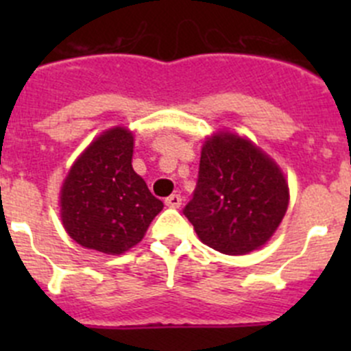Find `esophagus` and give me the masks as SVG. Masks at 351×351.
Returning a JSON list of instances; mask_svg holds the SVG:
<instances>
[{
  "label": "esophagus",
  "mask_w": 351,
  "mask_h": 351,
  "mask_svg": "<svg viewBox=\"0 0 351 351\" xmlns=\"http://www.w3.org/2000/svg\"><path fill=\"white\" fill-rule=\"evenodd\" d=\"M165 204L168 205V207H171V208H178L180 205H182V197H180L178 193H173V195L166 197Z\"/></svg>",
  "instance_id": "1"
}]
</instances>
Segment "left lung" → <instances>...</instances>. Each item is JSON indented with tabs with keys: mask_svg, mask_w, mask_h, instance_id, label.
Here are the masks:
<instances>
[{
	"mask_svg": "<svg viewBox=\"0 0 351 351\" xmlns=\"http://www.w3.org/2000/svg\"><path fill=\"white\" fill-rule=\"evenodd\" d=\"M287 205L285 176L250 141L232 134L205 141L197 186L183 208L202 243L224 254L258 250L278 228Z\"/></svg>",
	"mask_w": 351,
	"mask_h": 351,
	"instance_id": "obj_1",
	"label": "left lung"
}]
</instances>
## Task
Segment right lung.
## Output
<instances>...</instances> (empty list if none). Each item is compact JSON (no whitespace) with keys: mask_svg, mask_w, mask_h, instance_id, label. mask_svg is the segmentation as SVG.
Instances as JSON below:
<instances>
[{"mask_svg":"<svg viewBox=\"0 0 351 351\" xmlns=\"http://www.w3.org/2000/svg\"><path fill=\"white\" fill-rule=\"evenodd\" d=\"M134 136L101 134L71 168L61 190V217L77 244L120 254L144 238L162 202L132 168Z\"/></svg>","mask_w":351,"mask_h":351,"instance_id":"right-lung-1","label":"right lung"}]
</instances>
